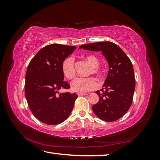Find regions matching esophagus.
<instances>
[{
	"label": "esophagus",
	"mask_w": 160,
	"mask_h": 160,
	"mask_svg": "<svg viewBox=\"0 0 160 160\" xmlns=\"http://www.w3.org/2000/svg\"><path fill=\"white\" fill-rule=\"evenodd\" d=\"M88 95L87 93H77V95L78 96H83V95Z\"/></svg>",
	"instance_id": "1"
}]
</instances>
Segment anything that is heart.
<instances>
[{
  "instance_id": "b5f03b06",
  "label": "heart",
  "mask_w": 160,
  "mask_h": 160,
  "mask_svg": "<svg viewBox=\"0 0 160 160\" xmlns=\"http://www.w3.org/2000/svg\"><path fill=\"white\" fill-rule=\"evenodd\" d=\"M91 69L89 74H95L98 76H101L103 73V71L99 67V59L95 55H87L85 56ZM62 73L67 79H71L74 78L76 75L75 68V60L73 57H69L63 61L61 65ZM98 81L93 77H78L72 81L71 83V89L73 91L78 93H85L95 89L98 87Z\"/></svg>"
}]
</instances>
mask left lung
<instances>
[{"mask_svg":"<svg viewBox=\"0 0 160 160\" xmlns=\"http://www.w3.org/2000/svg\"><path fill=\"white\" fill-rule=\"evenodd\" d=\"M79 48L101 51L109 63L103 88L95 92L99 100L92 107L94 113L105 122L120 119L129 110L133 101L135 80L132 62L118 45L110 41L90 43Z\"/></svg>","mask_w":160,"mask_h":160,"instance_id":"left-lung-1","label":"left lung"}]
</instances>
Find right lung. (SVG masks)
<instances>
[{
    "label": "right lung",
    "instance_id": "right-lung-1",
    "mask_svg": "<svg viewBox=\"0 0 160 160\" xmlns=\"http://www.w3.org/2000/svg\"><path fill=\"white\" fill-rule=\"evenodd\" d=\"M76 47L52 44L38 51L28 64L25 76V96L32 113L47 125L59 124L69 117L77 98L76 93H59L69 89L63 81L62 62Z\"/></svg>",
    "mask_w": 160,
    "mask_h": 160
}]
</instances>
